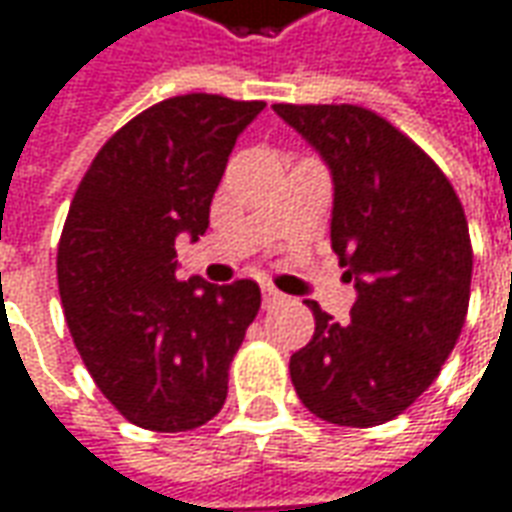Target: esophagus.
<instances>
[{
	"label": "esophagus",
	"mask_w": 512,
	"mask_h": 512,
	"mask_svg": "<svg viewBox=\"0 0 512 512\" xmlns=\"http://www.w3.org/2000/svg\"><path fill=\"white\" fill-rule=\"evenodd\" d=\"M262 303H264V309H273V306H278V303H284V295H281L276 287H264Z\"/></svg>",
	"instance_id": "34e87169"
}]
</instances>
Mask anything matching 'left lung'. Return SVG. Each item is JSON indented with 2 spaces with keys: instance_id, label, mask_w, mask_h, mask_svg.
Segmentation results:
<instances>
[{
  "instance_id": "8db88e82",
  "label": "left lung",
  "mask_w": 512,
  "mask_h": 512,
  "mask_svg": "<svg viewBox=\"0 0 512 512\" xmlns=\"http://www.w3.org/2000/svg\"><path fill=\"white\" fill-rule=\"evenodd\" d=\"M334 181L331 248L354 281L348 323L317 301L312 340L290 359L303 407L337 426H379L438 379L471 298L463 203L429 155L362 105H273Z\"/></svg>"
}]
</instances>
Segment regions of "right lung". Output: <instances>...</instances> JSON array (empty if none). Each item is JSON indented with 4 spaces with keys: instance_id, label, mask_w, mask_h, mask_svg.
I'll return each mask as SVG.
<instances>
[{
    "instance_id": "add662e5",
    "label": "right lung",
    "mask_w": 512,
    "mask_h": 512,
    "mask_svg": "<svg viewBox=\"0 0 512 512\" xmlns=\"http://www.w3.org/2000/svg\"><path fill=\"white\" fill-rule=\"evenodd\" d=\"M262 100L181 94L116 130L74 192L58 242L63 315L100 393L130 424L186 432L228 396L259 284L178 281L175 239L209 228L236 136Z\"/></svg>"
}]
</instances>
